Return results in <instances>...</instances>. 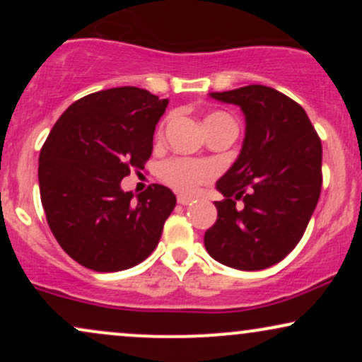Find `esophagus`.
I'll return each instance as SVG.
<instances>
[{
  "instance_id": "1",
  "label": "esophagus",
  "mask_w": 362,
  "mask_h": 362,
  "mask_svg": "<svg viewBox=\"0 0 362 362\" xmlns=\"http://www.w3.org/2000/svg\"><path fill=\"white\" fill-rule=\"evenodd\" d=\"M177 201H178V204H180V206H189L190 202H192V199L187 197V195H178Z\"/></svg>"
}]
</instances>
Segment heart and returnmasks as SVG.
I'll return each mask as SVG.
<instances>
[{
	"label": "heart",
	"mask_w": 362,
	"mask_h": 362,
	"mask_svg": "<svg viewBox=\"0 0 362 362\" xmlns=\"http://www.w3.org/2000/svg\"><path fill=\"white\" fill-rule=\"evenodd\" d=\"M230 119L223 112H211L206 115L204 127L218 120ZM216 175L214 165L202 160H187V158H175L161 165V178L177 192L192 195L199 190V187L211 182Z\"/></svg>",
	"instance_id": "b5f03b06"
}]
</instances>
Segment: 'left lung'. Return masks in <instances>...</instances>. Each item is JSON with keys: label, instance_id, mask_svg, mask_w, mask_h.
Returning a JSON list of instances; mask_svg holds the SVG:
<instances>
[{"label": "left lung", "instance_id": "obj_1", "mask_svg": "<svg viewBox=\"0 0 362 362\" xmlns=\"http://www.w3.org/2000/svg\"><path fill=\"white\" fill-rule=\"evenodd\" d=\"M245 115L240 155L216 189L218 219L206 250L228 267L262 271L284 259L308 226L322 190V143L300 103L264 85L214 91ZM242 200L243 206H236Z\"/></svg>", "mask_w": 362, "mask_h": 362}]
</instances>
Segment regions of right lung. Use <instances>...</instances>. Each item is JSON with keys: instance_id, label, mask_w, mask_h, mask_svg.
I'll return each instance as SVG.
<instances>
[{"instance_id": "obj_1", "label": "right lung", "mask_w": 362, "mask_h": 362, "mask_svg": "<svg viewBox=\"0 0 362 362\" xmlns=\"http://www.w3.org/2000/svg\"><path fill=\"white\" fill-rule=\"evenodd\" d=\"M168 98L119 86L86 95L54 124L39 156V187L49 228L83 267L117 272L156 248L177 204L168 187L134 195L120 182L143 170Z\"/></svg>"}]
</instances>
